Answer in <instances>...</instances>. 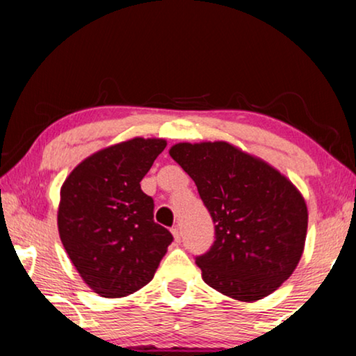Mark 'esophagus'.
Returning <instances> with one entry per match:
<instances>
[{
    "mask_svg": "<svg viewBox=\"0 0 356 356\" xmlns=\"http://www.w3.org/2000/svg\"><path fill=\"white\" fill-rule=\"evenodd\" d=\"M172 235H173L175 241H177V243L181 241V233H179V228L178 227H173L172 228Z\"/></svg>",
    "mask_w": 356,
    "mask_h": 356,
    "instance_id": "34e87169",
    "label": "esophagus"
}]
</instances>
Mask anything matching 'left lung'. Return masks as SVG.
I'll list each match as a JSON object with an SVG mask.
<instances>
[{
  "mask_svg": "<svg viewBox=\"0 0 356 356\" xmlns=\"http://www.w3.org/2000/svg\"><path fill=\"white\" fill-rule=\"evenodd\" d=\"M170 155L196 183L216 241L196 257L209 286L240 301L275 291L298 266L308 230L303 196L279 170L235 145L179 143Z\"/></svg>",
  "mask_w": 356,
  "mask_h": 356,
  "instance_id": "8db88e82",
  "label": "left lung"
}]
</instances>
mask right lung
Here are the masks:
<instances>
[{
    "label": "right lung",
    "mask_w": 356,
    "mask_h": 356,
    "mask_svg": "<svg viewBox=\"0 0 356 356\" xmlns=\"http://www.w3.org/2000/svg\"><path fill=\"white\" fill-rule=\"evenodd\" d=\"M165 147L167 140L155 138L110 145L82 160L61 186V243L82 280L105 298L147 285L173 241L140 189Z\"/></svg>",
    "instance_id": "1"
}]
</instances>
